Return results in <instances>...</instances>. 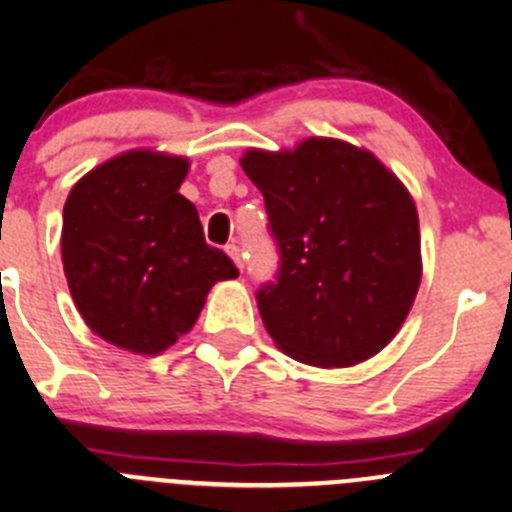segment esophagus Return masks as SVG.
Returning <instances> with one entry per match:
<instances>
[{
  "instance_id": "esophagus-1",
  "label": "esophagus",
  "mask_w": 512,
  "mask_h": 512,
  "mask_svg": "<svg viewBox=\"0 0 512 512\" xmlns=\"http://www.w3.org/2000/svg\"><path fill=\"white\" fill-rule=\"evenodd\" d=\"M226 253L233 259V264L238 266V269H243V259H241V248L236 246V243H231V246H226Z\"/></svg>"
}]
</instances>
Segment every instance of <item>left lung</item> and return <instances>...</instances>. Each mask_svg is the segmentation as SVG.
<instances>
[{
	"label": "left lung",
	"mask_w": 512,
	"mask_h": 512,
	"mask_svg": "<svg viewBox=\"0 0 512 512\" xmlns=\"http://www.w3.org/2000/svg\"><path fill=\"white\" fill-rule=\"evenodd\" d=\"M279 248L256 291L266 332L311 367H352L399 332L422 279L420 221L407 188L369 150L309 138L241 158Z\"/></svg>",
	"instance_id": "obj_1"
}]
</instances>
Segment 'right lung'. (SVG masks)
<instances>
[{
	"mask_svg": "<svg viewBox=\"0 0 512 512\" xmlns=\"http://www.w3.org/2000/svg\"><path fill=\"white\" fill-rule=\"evenodd\" d=\"M186 173V158L128 150L77 180L65 201L72 299L97 337L128 352H165L191 332L211 286L238 276L178 193Z\"/></svg>",
	"mask_w": 512,
	"mask_h": 512,
	"instance_id": "1",
	"label": "right lung"
}]
</instances>
